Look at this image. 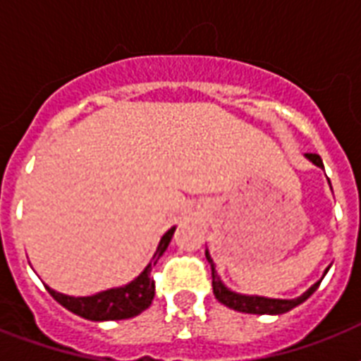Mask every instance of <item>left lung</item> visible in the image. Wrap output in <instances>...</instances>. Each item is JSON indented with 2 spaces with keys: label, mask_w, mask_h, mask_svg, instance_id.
Here are the masks:
<instances>
[{
  "label": "left lung",
  "mask_w": 361,
  "mask_h": 361,
  "mask_svg": "<svg viewBox=\"0 0 361 361\" xmlns=\"http://www.w3.org/2000/svg\"><path fill=\"white\" fill-rule=\"evenodd\" d=\"M305 157L311 161L313 164H317L319 169H324V163L322 159L317 153H305ZM206 258H208L209 266H212V286H214L215 298L219 300L223 305L234 309V311H240V313H249V314H283L290 309L298 307L300 303H303L311 294H313L319 285L322 283V279L317 281L311 288L303 292L302 296L294 298V300H277V298H264V296H245V294H238V292H232L231 288H226L225 283L221 281L217 269H215V264L209 257L208 249H206ZM330 269V268H328ZM328 269L324 271V275L328 274ZM322 275V277H324Z\"/></svg>",
  "instance_id": "1"
}]
</instances>
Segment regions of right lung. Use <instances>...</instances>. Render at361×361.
<instances>
[{
  "label": "right lung",
  "mask_w": 361,
  "mask_h": 361,
  "mask_svg": "<svg viewBox=\"0 0 361 361\" xmlns=\"http://www.w3.org/2000/svg\"><path fill=\"white\" fill-rule=\"evenodd\" d=\"M176 226H172L163 238L159 241V247L155 255H153L152 262L147 264L144 271H142L136 279L118 288H109V290L97 292L93 296H67L61 292L52 290L47 286L50 296L58 303H61L65 309H69L71 313L78 314L82 319L93 320V322H103V320H123L133 319L142 311H146L153 302L155 296V281L152 279V266L157 264V260L163 257L166 251L170 240L174 236Z\"/></svg>",
  "instance_id": "right-lung-1"
}]
</instances>
